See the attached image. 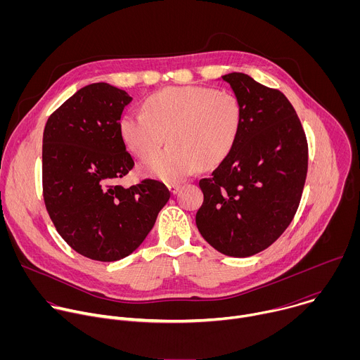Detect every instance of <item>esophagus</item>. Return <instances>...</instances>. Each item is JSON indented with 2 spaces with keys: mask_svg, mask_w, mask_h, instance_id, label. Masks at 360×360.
Listing matches in <instances>:
<instances>
[{
  "mask_svg": "<svg viewBox=\"0 0 360 360\" xmlns=\"http://www.w3.org/2000/svg\"><path fill=\"white\" fill-rule=\"evenodd\" d=\"M168 189L171 191V193L175 195V193L181 189V185H179V184H169V185H168Z\"/></svg>",
  "mask_w": 360,
  "mask_h": 360,
  "instance_id": "1",
  "label": "esophagus"
}]
</instances>
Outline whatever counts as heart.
Masks as SVG:
<instances>
[{
    "label": "heart",
    "mask_w": 360,
    "mask_h": 360,
    "mask_svg": "<svg viewBox=\"0 0 360 360\" xmlns=\"http://www.w3.org/2000/svg\"><path fill=\"white\" fill-rule=\"evenodd\" d=\"M242 121V104L232 92L198 85L169 86L149 95L143 112L124 114L120 135L142 160L155 153L167 138L171 145L148 160L142 169L176 182L196 168L219 165L233 149Z\"/></svg>",
    "instance_id": "1"
}]
</instances>
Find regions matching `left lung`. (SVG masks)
<instances>
[{
    "instance_id": "1",
    "label": "left lung",
    "mask_w": 360,
    "mask_h": 360,
    "mask_svg": "<svg viewBox=\"0 0 360 360\" xmlns=\"http://www.w3.org/2000/svg\"><path fill=\"white\" fill-rule=\"evenodd\" d=\"M239 98L242 128L203 192L196 226L218 252L246 258L271 246L292 222L307 172V139L289 99L246 74L222 77Z\"/></svg>"
}]
</instances>
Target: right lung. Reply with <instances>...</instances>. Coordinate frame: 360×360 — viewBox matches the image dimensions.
Masks as SVG:
<instances>
[{
  "label": "right lung",
  "instance_id": "add662e5",
  "mask_svg": "<svg viewBox=\"0 0 360 360\" xmlns=\"http://www.w3.org/2000/svg\"><path fill=\"white\" fill-rule=\"evenodd\" d=\"M132 98L105 82L77 91L49 115L42 136V196L63 239L85 258L114 262L146 238L171 192L155 179L124 188L134 168L120 135Z\"/></svg>",
  "mask_w": 360,
  "mask_h": 360
}]
</instances>
